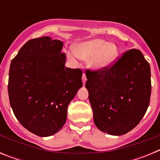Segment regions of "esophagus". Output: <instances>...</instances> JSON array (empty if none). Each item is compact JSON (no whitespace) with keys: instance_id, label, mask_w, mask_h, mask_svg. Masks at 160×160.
Listing matches in <instances>:
<instances>
[{"instance_id":"1","label":"esophagus","mask_w":160,"mask_h":160,"mask_svg":"<svg viewBox=\"0 0 160 160\" xmlns=\"http://www.w3.org/2000/svg\"><path fill=\"white\" fill-rule=\"evenodd\" d=\"M82 82L83 84H85L86 83V82H87V76H86V74H85V73H82Z\"/></svg>"}]
</instances>
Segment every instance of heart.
I'll list each match as a JSON object with an SVG mask.
<instances>
[{"label": "heart", "instance_id": "1", "mask_svg": "<svg viewBox=\"0 0 160 160\" xmlns=\"http://www.w3.org/2000/svg\"><path fill=\"white\" fill-rule=\"evenodd\" d=\"M74 53L79 58L88 60V64L93 70L106 69L116 60L118 49L114 43H108L102 39H94L79 43L73 47ZM75 55L68 53V58L76 62Z\"/></svg>", "mask_w": 160, "mask_h": 160}]
</instances>
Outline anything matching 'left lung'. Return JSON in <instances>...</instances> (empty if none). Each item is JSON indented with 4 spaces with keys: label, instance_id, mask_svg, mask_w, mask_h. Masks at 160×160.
Wrapping results in <instances>:
<instances>
[{
    "label": "left lung",
    "instance_id": "obj_1",
    "mask_svg": "<svg viewBox=\"0 0 160 160\" xmlns=\"http://www.w3.org/2000/svg\"><path fill=\"white\" fill-rule=\"evenodd\" d=\"M94 122L100 131L122 135L135 128L149 106L151 68L140 50L131 49L106 69L86 70Z\"/></svg>",
    "mask_w": 160,
    "mask_h": 160
}]
</instances>
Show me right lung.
<instances>
[{
    "mask_svg": "<svg viewBox=\"0 0 160 160\" xmlns=\"http://www.w3.org/2000/svg\"><path fill=\"white\" fill-rule=\"evenodd\" d=\"M62 46V42L49 37L31 39L11 62L10 106L20 123L38 136L62 129L68 105L82 87V70L65 66Z\"/></svg>",
    "mask_w": 160,
    "mask_h": 160,
    "instance_id": "obj_1",
    "label": "right lung"
}]
</instances>
